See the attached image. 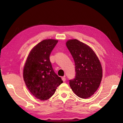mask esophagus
<instances>
[{"label": "esophagus", "mask_w": 123, "mask_h": 123, "mask_svg": "<svg viewBox=\"0 0 123 123\" xmlns=\"http://www.w3.org/2000/svg\"><path fill=\"white\" fill-rule=\"evenodd\" d=\"M62 81H63V82L65 81L66 80V78H65V76H64V77H62Z\"/></svg>", "instance_id": "34e87169"}]
</instances>
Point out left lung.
I'll return each mask as SVG.
<instances>
[{
	"mask_svg": "<svg viewBox=\"0 0 123 123\" xmlns=\"http://www.w3.org/2000/svg\"><path fill=\"white\" fill-rule=\"evenodd\" d=\"M66 46L75 65V77L69 80L70 86L77 96L88 98L94 94L100 84L103 77L100 62L90 47L78 39L67 41Z\"/></svg>",
	"mask_w": 123,
	"mask_h": 123,
	"instance_id": "1",
	"label": "left lung"
}]
</instances>
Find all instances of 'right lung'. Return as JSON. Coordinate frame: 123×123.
Listing matches in <instances>:
<instances>
[{"mask_svg":"<svg viewBox=\"0 0 123 123\" xmlns=\"http://www.w3.org/2000/svg\"><path fill=\"white\" fill-rule=\"evenodd\" d=\"M58 42L44 39L30 51L23 69V78L30 93L41 100H46L55 93L63 81L54 72L50 61L51 51Z\"/></svg>","mask_w":123,"mask_h":123,"instance_id":"1","label":"right lung"}]
</instances>
